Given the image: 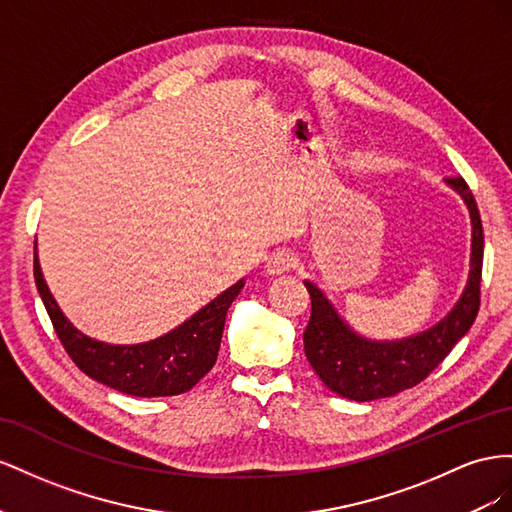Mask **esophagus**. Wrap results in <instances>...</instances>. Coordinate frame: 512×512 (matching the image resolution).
<instances>
[{
  "label": "esophagus",
  "mask_w": 512,
  "mask_h": 512,
  "mask_svg": "<svg viewBox=\"0 0 512 512\" xmlns=\"http://www.w3.org/2000/svg\"><path fill=\"white\" fill-rule=\"evenodd\" d=\"M296 255L289 251V248H279V251H274L268 261H266V272L270 276H281L285 272H289L291 268L296 266Z\"/></svg>",
  "instance_id": "34e87169"
}]
</instances>
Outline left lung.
Listing matches in <instances>:
<instances>
[{"label":"left lung","instance_id":"8db88e82","mask_svg":"<svg viewBox=\"0 0 512 512\" xmlns=\"http://www.w3.org/2000/svg\"><path fill=\"white\" fill-rule=\"evenodd\" d=\"M470 212L472 255L461 298L450 313L429 330L397 341H375L358 334L315 283L304 281L311 294V319L304 330V354L313 371L332 392L352 401L394 397L420 384L472 328L480 306L483 274V225L470 188L463 178H448Z\"/></svg>","mask_w":512,"mask_h":512}]
</instances>
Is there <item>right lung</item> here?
<instances>
[{"mask_svg":"<svg viewBox=\"0 0 512 512\" xmlns=\"http://www.w3.org/2000/svg\"><path fill=\"white\" fill-rule=\"evenodd\" d=\"M34 251L38 294L68 356L87 377L130 397H173L191 390L214 367L227 311L242 291L244 279L163 337L135 345H111L87 337L70 324L42 276L38 244Z\"/></svg>","mask_w":512,"mask_h":512,"instance_id":"1","label":"right lung"}]
</instances>
